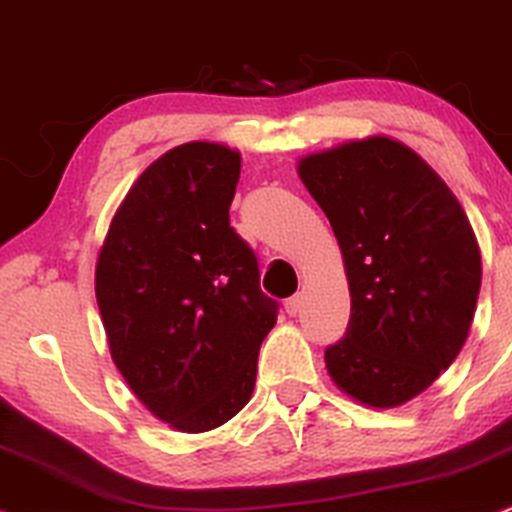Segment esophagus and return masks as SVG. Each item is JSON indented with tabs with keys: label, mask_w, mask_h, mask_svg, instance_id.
Returning <instances> with one entry per match:
<instances>
[{
	"label": "esophagus",
	"mask_w": 512,
	"mask_h": 512,
	"mask_svg": "<svg viewBox=\"0 0 512 512\" xmlns=\"http://www.w3.org/2000/svg\"><path fill=\"white\" fill-rule=\"evenodd\" d=\"M302 302H304V299H302V294H294V297L287 299V302H285V309H287V314H290V316H297L299 311H302Z\"/></svg>",
	"instance_id": "obj_1"
}]
</instances>
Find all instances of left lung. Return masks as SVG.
<instances>
[{"instance_id":"left-lung-1","label":"left lung","mask_w":512,"mask_h":512,"mask_svg":"<svg viewBox=\"0 0 512 512\" xmlns=\"http://www.w3.org/2000/svg\"><path fill=\"white\" fill-rule=\"evenodd\" d=\"M299 177L328 215L350 280L345 338L326 347L333 381L398 407L455 362L477 309L482 256L438 174L386 136L306 155Z\"/></svg>"}]
</instances>
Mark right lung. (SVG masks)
<instances>
[{
	"instance_id": "add662e5",
	"label": "right lung",
	"mask_w": 512,
	"mask_h": 512,
	"mask_svg": "<svg viewBox=\"0 0 512 512\" xmlns=\"http://www.w3.org/2000/svg\"><path fill=\"white\" fill-rule=\"evenodd\" d=\"M242 158L220 143L167 150L114 213L95 297L124 381L186 434L218 429L249 402L280 304L230 225Z\"/></svg>"
}]
</instances>
